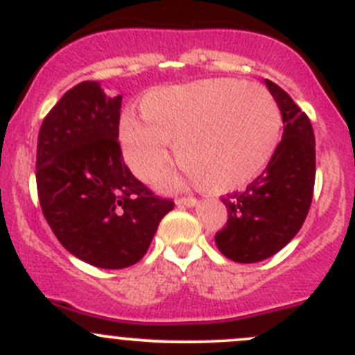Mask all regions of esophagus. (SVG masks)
<instances>
[{
	"label": "esophagus",
	"instance_id": "esophagus-1",
	"mask_svg": "<svg viewBox=\"0 0 355 355\" xmlns=\"http://www.w3.org/2000/svg\"><path fill=\"white\" fill-rule=\"evenodd\" d=\"M177 204H178V206L192 207V206H196V204H198V199L192 198V196H184V198L177 199Z\"/></svg>",
	"mask_w": 355,
	"mask_h": 355
}]
</instances>
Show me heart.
Listing matches in <instances>:
<instances>
[{"mask_svg": "<svg viewBox=\"0 0 355 355\" xmlns=\"http://www.w3.org/2000/svg\"><path fill=\"white\" fill-rule=\"evenodd\" d=\"M144 123L125 114L120 141L125 161L142 180H153L170 159L166 185L196 184L230 192L252 182L280 146L282 111L266 89L234 78H204L149 92L141 105Z\"/></svg>", "mask_w": 355, "mask_h": 355, "instance_id": "obj_1", "label": "heart"}]
</instances>
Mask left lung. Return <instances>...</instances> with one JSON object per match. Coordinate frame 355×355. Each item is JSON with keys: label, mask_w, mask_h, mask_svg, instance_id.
I'll return each instance as SVG.
<instances>
[{"label": "left lung", "mask_w": 355, "mask_h": 355, "mask_svg": "<svg viewBox=\"0 0 355 355\" xmlns=\"http://www.w3.org/2000/svg\"><path fill=\"white\" fill-rule=\"evenodd\" d=\"M284 118V137L266 170L242 192L223 199L228 220L214 241L235 263H257L292 241L309 213L316 178V142L309 116L266 80Z\"/></svg>", "instance_id": "8db88e82"}]
</instances>
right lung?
<instances>
[{"mask_svg": "<svg viewBox=\"0 0 355 355\" xmlns=\"http://www.w3.org/2000/svg\"><path fill=\"white\" fill-rule=\"evenodd\" d=\"M121 96L73 85L42 120L35 182L42 214L70 254L106 270L144 257L175 202L132 175L118 142Z\"/></svg>", "mask_w": 355, "mask_h": 355, "instance_id": "right-lung-1", "label": "right lung"}]
</instances>
